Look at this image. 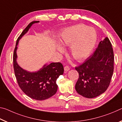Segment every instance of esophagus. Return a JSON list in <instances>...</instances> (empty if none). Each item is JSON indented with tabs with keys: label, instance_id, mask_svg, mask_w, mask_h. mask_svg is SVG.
<instances>
[{
	"label": "esophagus",
	"instance_id": "obj_1",
	"mask_svg": "<svg viewBox=\"0 0 122 122\" xmlns=\"http://www.w3.org/2000/svg\"><path fill=\"white\" fill-rule=\"evenodd\" d=\"M70 70V67L68 66H65L64 67V70L65 71H68Z\"/></svg>",
	"mask_w": 122,
	"mask_h": 122
}]
</instances>
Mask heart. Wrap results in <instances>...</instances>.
<instances>
[{"label":"heart","instance_id":"obj_1","mask_svg":"<svg viewBox=\"0 0 122 122\" xmlns=\"http://www.w3.org/2000/svg\"><path fill=\"white\" fill-rule=\"evenodd\" d=\"M97 32L92 27L84 24H77L66 28L59 38V44L62 46H70V53L77 61H82L89 57L97 41ZM60 52L63 48L59 46Z\"/></svg>","mask_w":122,"mask_h":122}]
</instances>
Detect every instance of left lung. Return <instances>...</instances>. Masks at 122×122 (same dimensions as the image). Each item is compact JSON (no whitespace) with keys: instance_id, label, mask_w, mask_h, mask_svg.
<instances>
[{"instance_id":"1","label":"left lung","mask_w":122,"mask_h":122,"mask_svg":"<svg viewBox=\"0 0 122 122\" xmlns=\"http://www.w3.org/2000/svg\"><path fill=\"white\" fill-rule=\"evenodd\" d=\"M114 55L111 43L106 37L99 42L92 55L76 67L79 78L76 90L82 96L92 98L107 90L113 72Z\"/></svg>"}]
</instances>
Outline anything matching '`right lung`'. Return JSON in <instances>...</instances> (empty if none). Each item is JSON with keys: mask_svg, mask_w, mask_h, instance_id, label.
Masks as SVG:
<instances>
[{"mask_svg": "<svg viewBox=\"0 0 122 122\" xmlns=\"http://www.w3.org/2000/svg\"><path fill=\"white\" fill-rule=\"evenodd\" d=\"M38 22L32 21L18 38L14 50L13 61L15 74L20 88L31 98L42 101L49 98L56 93L58 89L57 79L64 72L63 64L59 62L52 63L49 65H45L38 71L30 72L20 67L16 61L17 46L20 39L27 32L32 25Z\"/></svg>", "mask_w": 122, "mask_h": 122, "instance_id": "obj_1", "label": "right lung"}]
</instances>
